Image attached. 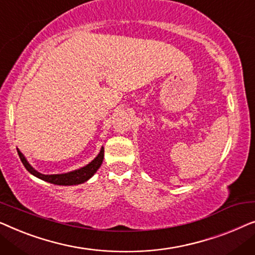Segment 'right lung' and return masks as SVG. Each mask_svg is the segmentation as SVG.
I'll list each match as a JSON object with an SVG mask.
<instances>
[{
	"mask_svg": "<svg viewBox=\"0 0 255 255\" xmlns=\"http://www.w3.org/2000/svg\"><path fill=\"white\" fill-rule=\"evenodd\" d=\"M18 152L19 159L24 167L29 170V172L32 174V175L37 176L38 179H41L46 182L53 183V184H58V186H73V184H80L86 182L87 180H89L94 174L96 173V170L100 168V166L102 165L103 158H104V148L102 147L101 149L100 154L96 156L95 159L93 160L92 162L88 163V165L82 167L78 170H74V172H69L66 174H53V175H45V174H41L39 172H37L36 169H33L32 167L30 166V163L26 161V159L24 158V155Z\"/></svg>",
	"mask_w": 255,
	"mask_h": 255,
	"instance_id": "add662e5",
	"label": "right lung"
}]
</instances>
